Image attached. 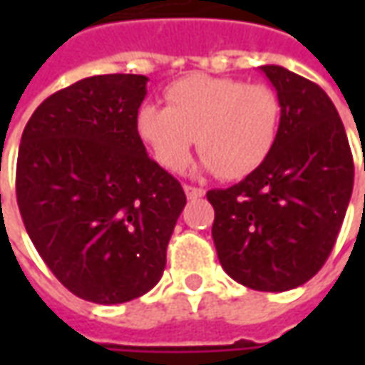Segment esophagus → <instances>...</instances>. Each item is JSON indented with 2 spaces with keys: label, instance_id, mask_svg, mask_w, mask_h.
<instances>
[{
  "label": "esophagus",
  "instance_id": "esophagus-1",
  "mask_svg": "<svg viewBox=\"0 0 365 365\" xmlns=\"http://www.w3.org/2000/svg\"><path fill=\"white\" fill-rule=\"evenodd\" d=\"M183 191H185V195L187 199H199L205 195V190H201V187H195V185H183Z\"/></svg>",
  "mask_w": 365,
  "mask_h": 365
}]
</instances>
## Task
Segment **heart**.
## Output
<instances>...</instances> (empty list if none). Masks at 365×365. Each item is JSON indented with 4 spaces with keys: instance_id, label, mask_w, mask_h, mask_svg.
<instances>
[{
    "instance_id": "b5f03b06",
    "label": "heart",
    "mask_w": 365,
    "mask_h": 365,
    "mask_svg": "<svg viewBox=\"0 0 365 365\" xmlns=\"http://www.w3.org/2000/svg\"><path fill=\"white\" fill-rule=\"evenodd\" d=\"M168 107L143 103L136 133L160 166L182 172L197 140L203 168L240 180L268 160L282 127V101L266 83L193 74L170 83Z\"/></svg>"
}]
</instances>
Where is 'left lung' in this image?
Returning a JSON list of instances; mask_svg holds the SVG:
<instances>
[{
    "mask_svg": "<svg viewBox=\"0 0 365 365\" xmlns=\"http://www.w3.org/2000/svg\"><path fill=\"white\" fill-rule=\"evenodd\" d=\"M282 101L268 160L242 182L207 193L222 269L256 291L309 282L332 252L352 197L354 160L330 97L275 64L260 66Z\"/></svg>",
    "mask_w": 365,
    "mask_h": 365,
    "instance_id": "1",
    "label": "left lung"
}]
</instances>
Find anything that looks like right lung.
I'll return each instance as SVG.
<instances>
[{
  "label": "right lung",
  "instance_id": "add662e5",
  "mask_svg": "<svg viewBox=\"0 0 365 365\" xmlns=\"http://www.w3.org/2000/svg\"><path fill=\"white\" fill-rule=\"evenodd\" d=\"M146 76L83 78L46 97L23 130L17 205L36 252L78 297L117 305L150 291L185 193L146 154Z\"/></svg>",
  "mask_w": 365,
  "mask_h": 365
}]
</instances>
